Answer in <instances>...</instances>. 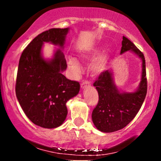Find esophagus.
I'll return each mask as SVG.
<instances>
[{
	"mask_svg": "<svg viewBox=\"0 0 161 161\" xmlns=\"http://www.w3.org/2000/svg\"><path fill=\"white\" fill-rule=\"evenodd\" d=\"M90 84H91V83H90L89 82H88V81L83 82H82V84H81V88H82V89H84V88H86L87 86H89Z\"/></svg>",
	"mask_w": 161,
	"mask_h": 161,
	"instance_id": "1",
	"label": "esophagus"
}]
</instances>
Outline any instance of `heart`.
<instances>
[{"instance_id": "heart-1", "label": "heart", "mask_w": 161, "mask_h": 161, "mask_svg": "<svg viewBox=\"0 0 161 161\" xmlns=\"http://www.w3.org/2000/svg\"><path fill=\"white\" fill-rule=\"evenodd\" d=\"M102 49L101 47H96L90 49L89 51H86L82 53V57L88 61H93L97 59L92 64V70L96 73H101L107 69L109 64V57L106 53H103ZM68 64H69L70 69L75 74H79L82 70V66L78 59L75 57H68Z\"/></svg>"}]
</instances>
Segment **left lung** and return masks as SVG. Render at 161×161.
<instances>
[{
    "instance_id": "left-lung-1",
    "label": "left lung",
    "mask_w": 161,
    "mask_h": 161,
    "mask_svg": "<svg viewBox=\"0 0 161 161\" xmlns=\"http://www.w3.org/2000/svg\"><path fill=\"white\" fill-rule=\"evenodd\" d=\"M128 51L142 60V78L136 91H119L114 83L112 69L103 72L93 84L98 92L99 100L92 111V121L103 132H116L126 126L138 114L147 94L145 57L130 40L123 36L120 54Z\"/></svg>"
}]
</instances>
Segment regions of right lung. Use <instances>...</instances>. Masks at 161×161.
<instances>
[{
  "instance_id": "1",
  "label": "right lung",
  "mask_w": 161,
  "mask_h": 161,
  "mask_svg": "<svg viewBox=\"0 0 161 161\" xmlns=\"http://www.w3.org/2000/svg\"><path fill=\"white\" fill-rule=\"evenodd\" d=\"M69 28L51 29L41 33L22 53L18 66L16 95L27 117L42 128L61 125L67 116L66 104L78 95L80 85L62 74L66 61L62 50ZM45 42L59 46L51 59H45Z\"/></svg>"
}]
</instances>
